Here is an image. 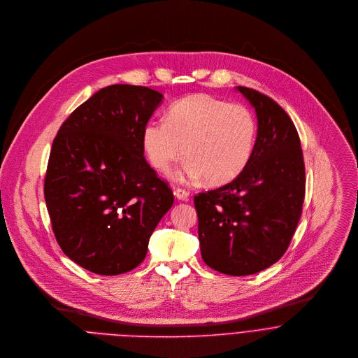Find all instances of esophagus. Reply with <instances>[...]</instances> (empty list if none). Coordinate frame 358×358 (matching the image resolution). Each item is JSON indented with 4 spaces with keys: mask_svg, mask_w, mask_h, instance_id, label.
I'll list each match as a JSON object with an SVG mask.
<instances>
[{
    "mask_svg": "<svg viewBox=\"0 0 358 358\" xmlns=\"http://www.w3.org/2000/svg\"><path fill=\"white\" fill-rule=\"evenodd\" d=\"M173 194H175V197H176L178 200H189V192L185 190V189L178 187V189H175Z\"/></svg>",
    "mask_w": 358,
    "mask_h": 358,
    "instance_id": "esophagus-1",
    "label": "esophagus"
}]
</instances>
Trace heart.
Listing matches in <instances>:
<instances>
[{
    "mask_svg": "<svg viewBox=\"0 0 358 358\" xmlns=\"http://www.w3.org/2000/svg\"><path fill=\"white\" fill-rule=\"evenodd\" d=\"M257 138L250 108L210 94H193L171 106L168 120H150L143 147L150 164L168 172L185 155L179 179L224 185L245 169Z\"/></svg>",
    "mask_w": 358,
    "mask_h": 358,
    "instance_id": "1",
    "label": "heart"
}]
</instances>
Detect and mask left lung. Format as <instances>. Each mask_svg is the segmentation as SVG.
Wrapping results in <instances>:
<instances>
[{
	"label": "left lung",
	"instance_id": "8db88e82",
	"mask_svg": "<svg viewBox=\"0 0 358 358\" xmlns=\"http://www.w3.org/2000/svg\"><path fill=\"white\" fill-rule=\"evenodd\" d=\"M238 90L257 114L252 155L231 183L194 196V207L204 262L244 276L286 252L301 217L306 169L299 133L285 110L254 89Z\"/></svg>",
	"mask_w": 358,
	"mask_h": 358
}]
</instances>
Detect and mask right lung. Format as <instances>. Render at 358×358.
I'll use <instances>...</instances> for the list:
<instances>
[{"instance_id":"1","label":"right lung","mask_w":358,"mask_h":358,"mask_svg":"<svg viewBox=\"0 0 358 358\" xmlns=\"http://www.w3.org/2000/svg\"><path fill=\"white\" fill-rule=\"evenodd\" d=\"M161 101L144 86L104 87L54 138L44 179L51 227L65 255L93 273L136 268L173 204L143 147V129Z\"/></svg>"}]
</instances>
